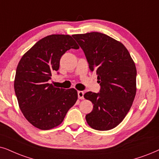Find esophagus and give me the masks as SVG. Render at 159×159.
<instances>
[{
    "label": "esophagus",
    "mask_w": 159,
    "mask_h": 159,
    "mask_svg": "<svg viewBox=\"0 0 159 159\" xmlns=\"http://www.w3.org/2000/svg\"><path fill=\"white\" fill-rule=\"evenodd\" d=\"M84 92H82V91H78V98H79V99H81V100H83L84 99Z\"/></svg>",
    "instance_id": "34e87169"
}]
</instances>
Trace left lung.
<instances>
[{
	"label": "left lung",
	"instance_id": "1",
	"mask_svg": "<svg viewBox=\"0 0 159 159\" xmlns=\"http://www.w3.org/2000/svg\"><path fill=\"white\" fill-rule=\"evenodd\" d=\"M82 48L91 71L96 72L100 90L88 92L84 97L93 104L86 115L90 127L108 130L116 127L129 111L136 92V69L122 43L99 33L74 34Z\"/></svg>",
	"mask_w": 159,
	"mask_h": 159
}]
</instances>
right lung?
<instances>
[{
	"instance_id": "obj_1",
	"label": "right lung",
	"mask_w": 159,
	"mask_h": 159,
	"mask_svg": "<svg viewBox=\"0 0 159 159\" xmlns=\"http://www.w3.org/2000/svg\"><path fill=\"white\" fill-rule=\"evenodd\" d=\"M71 48H79L71 36L49 35L38 41L18 63L14 87L19 107L25 119L39 129L59 125L77 101L75 89L48 83L52 73L59 70L61 56Z\"/></svg>"
}]
</instances>
